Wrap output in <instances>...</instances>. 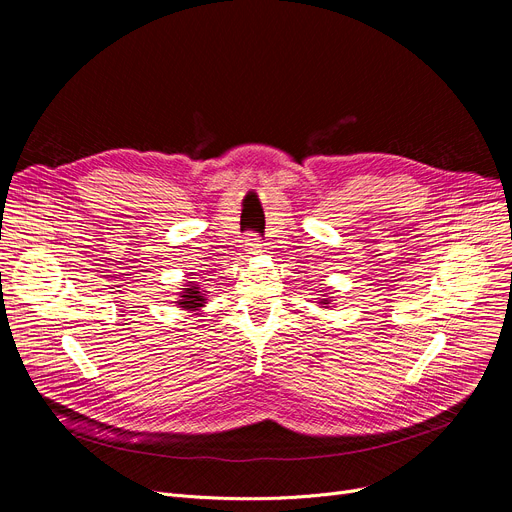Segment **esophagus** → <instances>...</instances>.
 <instances>
[{"instance_id":"1","label":"esophagus","mask_w":512,"mask_h":512,"mask_svg":"<svg viewBox=\"0 0 512 512\" xmlns=\"http://www.w3.org/2000/svg\"><path fill=\"white\" fill-rule=\"evenodd\" d=\"M245 251H247V255H259L261 253V240L255 234H249L245 238Z\"/></svg>"}]
</instances>
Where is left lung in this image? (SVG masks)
<instances>
[{
    "label": "left lung",
    "instance_id": "left-lung-1",
    "mask_svg": "<svg viewBox=\"0 0 512 512\" xmlns=\"http://www.w3.org/2000/svg\"><path fill=\"white\" fill-rule=\"evenodd\" d=\"M321 305H330V301L328 299H321Z\"/></svg>",
    "mask_w": 512,
    "mask_h": 512
}]
</instances>
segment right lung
I'll return each mask as SVG.
<instances>
[{
  "instance_id": "right-lung-1",
  "label": "right lung",
  "mask_w": 512,
  "mask_h": 512,
  "mask_svg": "<svg viewBox=\"0 0 512 512\" xmlns=\"http://www.w3.org/2000/svg\"><path fill=\"white\" fill-rule=\"evenodd\" d=\"M205 292V290H203ZM203 292H201V288H199V284H188V288H182V292H180V299L176 301L182 309H186V311H199L201 307H205V297H203Z\"/></svg>"
}]
</instances>
